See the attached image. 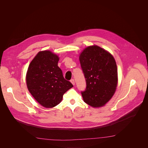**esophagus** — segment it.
<instances>
[{
    "label": "esophagus",
    "mask_w": 148,
    "mask_h": 148,
    "mask_svg": "<svg viewBox=\"0 0 148 148\" xmlns=\"http://www.w3.org/2000/svg\"><path fill=\"white\" fill-rule=\"evenodd\" d=\"M70 82L73 84V85H75V81H74V79L73 78V79H71V80H70Z\"/></svg>",
    "instance_id": "34e87169"
}]
</instances>
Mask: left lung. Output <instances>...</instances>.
<instances>
[{"label": "left lung", "mask_w": 148, "mask_h": 148, "mask_svg": "<svg viewBox=\"0 0 148 148\" xmlns=\"http://www.w3.org/2000/svg\"><path fill=\"white\" fill-rule=\"evenodd\" d=\"M79 59L87 84L86 90L81 92L84 101L95 108L103 106L114 94L118 84L114 57L94 45L84 49Z\"/></svg>", "instance_id": "8db88e82"}]
</instances>
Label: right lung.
Here are the masks:
<instances>
[{
  "instance_id": "obj_1",
  "label": "right lung",
  "mask_w": 148,
  "mask_h": 148,
  "mask_svg": "<svg viewBox=\"0 0 148 148\" xmlns=\"http://www.w3.org/2000/svg\"><path fill=\"white\" fill-rule=\"evenodd\" d=\"M59 57L49 50L40 51L31 61L26 74L27 88L42 106L53 108L73 87L58 66Z\"/></svg>"
}]
</instances>
